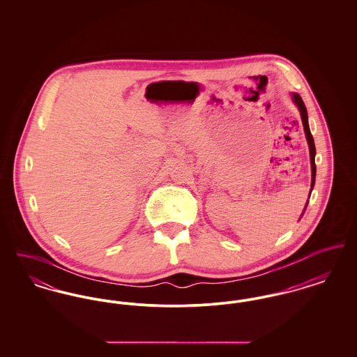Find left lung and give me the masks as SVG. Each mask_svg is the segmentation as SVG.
I'll use <instances>...</instances> for the list:
<instances>
[{
    "instance_id": "1",
    "label": "left lung",
    "mask_w": 357,
    "mask_h": 357,
    "mask_svg": "<svg viewBox=\"0 0 357 357\" xmlns=\"http://www.w3.org/2000/svg\"><path fill=\"white\" fill-rule=\"evenodd\" d=\"M291 95V100L293 102L297 105V108H298V111H300V115H301V120H303V126H304V131H305L306 136V142H307V146H309V155H310V166H312V183H310V192H309V197H310V194H312V190H313V186H314V181H316V165H314V156H316V147H314V140H313V136L310 134V128H309V123H307V112H306V107L304 102H303V99H301V96L298 95V93H290ZM306 206H307V202H306L305 207H304V211H303V214H301V217L304 215V213H305Z\"/></svg>"
}]
</instances>
